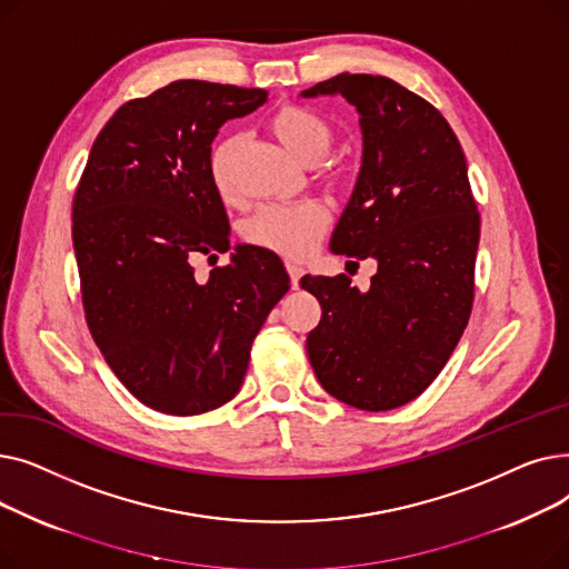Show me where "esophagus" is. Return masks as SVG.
Masks as SVG:
<instances>
[{
  "mask_svg": "<svg viewBox=\"0 0 569 569\" xmlns=\"http://www.w3.org/2000/svg\"><path fill=\"white\" fill-rule=\"evenodd\" d=\"M286 269H288V274H290V286L292 288L300 286V279L305 274V267L297 264V262H286Z\"/></svg>",
  "mask_w": 569,
  "mask_h": 569,
  "instance_id": "1",
  "label": "esophagus"
}]
</instances>
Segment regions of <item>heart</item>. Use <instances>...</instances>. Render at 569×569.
<instances>
[{
	"label": "heart",
	"mask_w": 569,
	"mask_h": 569,
	"mask_svg": "<svg viewBox=\"0 0 569 569\" xmlns=\"http://www.w3.org/2000/svg\"><path fill=\"white\" fill-rule=\"evenodd\" d=\"M269 129L302 163L322 159L332 142L330 124L316 110L305 106H281L269 117ZM239 142H242L239 136H226L209 149L207 172L214 191L226 202L237 200L234 157ZM327 223H330V212L318 200L267 204L260 207L247 223V237L249 242L283 258H305L313 251Z\"/></svg>",
	"instance_id": "1"
}]
</instances>
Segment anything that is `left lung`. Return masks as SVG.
<instances>
[{
    "label": "left lung",
    "mask_w": 569,
    "mask_h": 569,
    "mask_svg": "<svg viewBox=\"0 0 569 569\" xmlns=\"http://www.w3.org/2000/svg\"><path fill=\"white\" fill-rule=\"evenodd\" d=\"M300 97H343L360 114L362 166L330 249L378 262L367 292L346 274L302 277L322 309L309 362L335 399L392 410L436 380L470 318L480 214L463 149L429 101L385 76L339 73Z\"/></svg>",
    "instance_id": "8db88e82"
}]
</instances>
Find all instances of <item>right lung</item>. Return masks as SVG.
<instances>
[{
  "instance_id": "add662e5",
  "label": "right lung",
  "mask_w": 569,
  "mask_h": 569,
  "mask_svg": "<svg viewBox=\"0 0 569 569\" xmlns=\"http://www.w3.org/2000/svg\"><path fill=\"white\" fill-rule=\"evenodd\" d=\"M262 103L264 89L170 82L108 119L80 177L73 251L89 332L127 390L166 415L239 392L251 343L290 288L281 258L253 244L204 283L191 267L230 249L209 149L228 119Z\"/></svg>"
}]
</instances>
